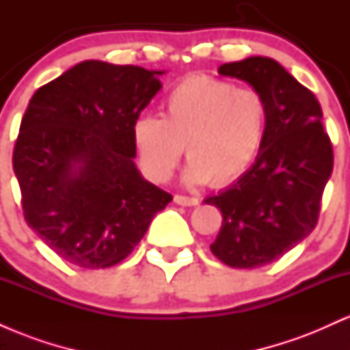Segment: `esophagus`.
Returning <instances> with one entry per match:
<instances>
[{
  "label": "esophagus",
  "instance_id": "34e87169",
  "mask_svg": "<svg viewBox=\"0 0 350 350\" xmlns=\"http://www.w3.org/2000/svg\"><path fill=\"white\" fill-rule=\"evenodd\" d=\"M174 202L178 204V206H198L199 199L198 198H187V196L176 194L174 196Z\"/></svg>",
  "mask_w": 350,
  "mask_h": 350
}]
</instances>
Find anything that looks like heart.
Wrapping results in <instances>:
<instances>
[{
  "mask_svg": "<svg viewBox=\"0 0 350 350\" xmlns=\"http://www.w3.org/2000/svg\"><path fill=\"white\" fill-rule=\"evenodd\" d=\"M163 108V116L143 115L133 124L139 166L158 183L171 178L183 146L189 159L186 183H232L256 158L267 133L263 95L227 80L207 75L183 80Z\"/></svg>",
  "mask_w": 350,
  "mask_h": 350,
  "instance_id": "heart-1",
  "label": "heart"
}]
</instances>
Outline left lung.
Listing matches in <instances>:
<instances>
[{
	"label": "left lung",
	"mask_w": 350,
	"mask_h": 350,
	"mask_svg": "<svg viewBox=\"0 0 350 350\" xmlns=\"http://www.w3.org/2000/svg\"><path fill=\"white\" fill-rule=\"evenodd\" d=\"M220 75L250 83L268 107L267 133L253 166L204 202L222 212L211 250L232 268H260L314 230L331 178L332 144L314 94L270 57L224 64Z\"/></svg>",
	"instance_id": "8db88e82"
}]
</instances>
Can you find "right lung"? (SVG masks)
<instances>
[{
	"label": "right lung",
	"instance_id": "right-lung-1",
	"mask_svg": "<svg viewBox=\"0 0 350 350\" xmlns=\"http://www.w3.org/2000/svg\"><path fill=\"white\" fill-rule=\"evenodd\" d=\"M161 74L85 60L29 100L13 152L24 219L75 267L122 262L172 200L133 161V124Z\"/></svg>",
	"mask_w": 350,
	"mask_h": 350
}]
</instances>
